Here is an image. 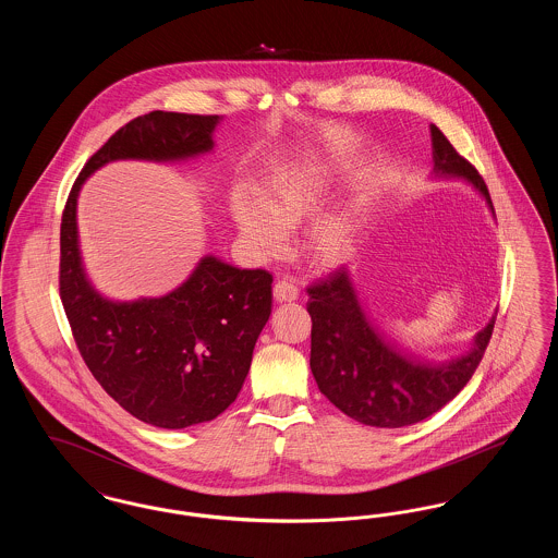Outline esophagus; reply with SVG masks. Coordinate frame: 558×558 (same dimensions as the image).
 <instances>
[{
    "label": "esophagus",
    "mask_w": 558,
    "mask_h": 558,
    "mask_svg": "<svg viewBox=\"0 0 558 558\" xmlns=\"http://www.w3.org/2000/svg\"><path fill=\"white\" fill-rule=\"evenodd\" d=\"M299 296V289H296V284L289 280V278H282V280H278L276 284H274V299L278 301V303H284V301H294Z\"/></svg>",
    "instance_id": "esophagus-1"
}]
</instances>
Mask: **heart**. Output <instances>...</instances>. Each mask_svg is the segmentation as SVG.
Returning <instances> with one entry per match:
<instances>
[{
	"mask_svg": "<svg viewBox=\"0 0 558 558\" xmlns=\"http://www.w3.org/2000/svg\"><path fill=\"white\" fill-rule=\"evenodd\" d=\"M337 184L335 173L314 162H289L267 173L264 198L239 192L232 213L240 234L259 255H276L292 228L322 211ZM360 217L353 209L324 213L307 232L305 251L318 266H337L353 253Z\"/></svg>",
	"mask_w": 558,
	"mask_h": 558,
	"instance_id": "1",
	"label": "heart"
}]
</instances>
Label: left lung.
<instances>
[{
    "mask_svg": "<svg viewBox=\"0 0 558 558\" xmlns=\"http://www.w3.org/2000/svg\"><path fill=\"white\" fill-rule=\"evenodd\" d=\"M430 140L435 173L464 178L494 213L489 190L477 169L456 153L437 125H430ZM307 294L310 366L319 391L349 418L380 428L421 423L456 398L477 371L496 324V318L489 319L466 355L446 364H423L403 355L372 326L347 267L330 271L312 284Z\"/></svg>",
    "mask_w": 558,
    "mask_h": 558,
    "instance_id": "8db88e82",
    "label": "left lung"
}]
</instances>
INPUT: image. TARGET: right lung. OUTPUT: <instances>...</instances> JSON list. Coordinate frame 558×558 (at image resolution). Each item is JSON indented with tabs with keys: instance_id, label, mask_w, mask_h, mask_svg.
Returning <instances> with one entry per match:
<instances>
[{
	"instance_id": "1",
	"label": "right lung",
	"mask_w": 558,
	"mask_h": 558,
	"mask_svg": "<svg viewBox=\"0 0 558 558\" xmlns=\"http://www.w3.org/2000/svg\"><path fill=\"white\" fill-rule=\"evenodd\" d=\"M217 114L153 110L123 125L92 155L60 223V299L83 362L110 398L137 421L186 428L217 418L251 368L271 314V274L203 257L182 287L114 303L94 291L81 266L77 196L110 160H182L209 153Z\"/></svg>"
}]
</instances>
